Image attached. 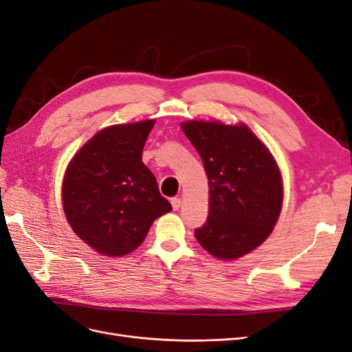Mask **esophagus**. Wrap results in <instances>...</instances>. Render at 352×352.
<instances>
[{
  "label": "esophagus",
  "mask_w": 352,
  "mask_h": 352,
  "mask_svg": "<svg viewBox=\"0 0 352 352\" xmlns=\"http://www.w3.org/2000/svg\"><path fill=\"white\" fill-rule=\"evenodd\" d=\"M180 204H182V199H180V198H173L172 199V207H173L175 211H177L180 208Z\"/></svg>",
  "instance_id": "esophagus-1"
}]
</instances>
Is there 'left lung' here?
<instances>
[{"label": "left lung", "mask_w": 352, "mask_h": 352, "mask_svg": "<svg viewBox=\"0 0 352 352\" xmlns=\"http://www.w3.org/2000/svg\"><path fill=\"white\" fill-rule=\"evenodd\" d=\"M180 127L208 177V217L195 238L212 257L238 260L260 247L279 220L283 180L278 162L242 122L195 119Z\"/></svg>", "instance_id": "1"}]
</instances>
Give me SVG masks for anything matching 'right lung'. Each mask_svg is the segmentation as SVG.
Wrapping results in <instances>:
<instances>
[{"label":"right lung","mask_w":352,"mask_h":352,"mask_svg":"<svg viewBox=\"0 0 352 352\" xmlns=\"http://www.w3.org/2000/svg\"><path fill=\"white\" fill-rule=\"evenodd\" d=\"M155 120L107 126L72 157L61 184L63 210L73 232L105 257H123L172 210L142 163Z\"/></svg>","instance_id":"right-lung-1"}]
</instances>
